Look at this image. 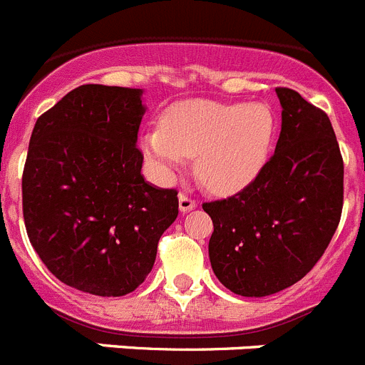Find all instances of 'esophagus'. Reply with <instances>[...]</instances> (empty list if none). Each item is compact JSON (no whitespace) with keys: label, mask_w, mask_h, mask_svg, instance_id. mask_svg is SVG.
I'll list each match as a JSON object with an SVG mask.
<instances>
[{"label":"esophagus","mask_w":365,"mask_h":365,"mask_svg":"<svg viewBox=\"0 0 365 365\" xmlns=\"http://www.w3.org/2000/svg\"><path fill=\"white\" fill-rule=\"evenodd\" d=\"M197 206L195 199H192V197H188L186 193H179V210L182 213L190 212V210H193Z\"/></svg>","instance_id":"1"}]
</instances>
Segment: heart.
<instances>
[{
	"mask_svg": "<svg viewBox=\"0 0 365 365\" xmlns=\"http://www.w3.org/2000/svg\"><path fill=\"white\" fill-rule=\"evenodd\" d=\"M275 117L260 103H177L160 117V128L143 135V150L163 175L195 155V175L208 190L232 193L252 185L266 165Z\"/></svg>",
	"mask_w": 365,
	"mask_h": 365,
	"instance_id": "heart-1",
	"label": "heart"
}]
</instances>
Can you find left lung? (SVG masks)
<instances>
[{
  "mask_svg": "<svg viewBox=\"0 0 365 365\" xmlns=\"http://www.w3.org/2000/svg\"><path fill=\"white\" fill-rule=\"evenodd\" d=\"M282 126L275 153L252 185L205 202L212 217L210 262L242 297H266L299 282L326 252L344 205V160L324 110L277 88Z\"/></svg>",
  "mask_w": 365,
  "mask_h": 365,
  "instance_id": "1",
  "label": "left lung"
}]
</instances>
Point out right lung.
<instances>
[{
    "mask_svg": "<svg viewBox=\"0 0 365 365\" xmlns=\"http://www.w3.org/2000/svg\"><path fill=\"white\" fill-rule=\"evenodd\" d=\"M143 90L83 85L38 117L25 170L23 219L32 248L66 286L128 295L152 272L177 190L141 175Z\"/></svg>",
    "mask_w": 365,
    "mask_h": 365,
    "instance_id": "right-lung-1",
    "label": "right lung"
}]
</instances>
